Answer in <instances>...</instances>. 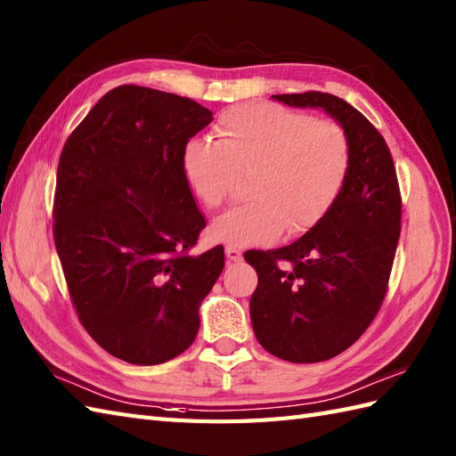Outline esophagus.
Instances as JSON below:
<instances>
[{"instance_id":"1","label":"esophagus","mask_w":456,"mask_h":456,"mask_svg":"<svg viewBox=\"0 0 456 456\" xmlns=\"http://www.w3.org/2000/svg\"><path fill=\"white\" fill-rule=\"evenodd\" d=\"M225 254H227V258H229L231 262H240V260H242V252H240L239 248L227 247V248H225Z\"/></svg>"}]
</instances>
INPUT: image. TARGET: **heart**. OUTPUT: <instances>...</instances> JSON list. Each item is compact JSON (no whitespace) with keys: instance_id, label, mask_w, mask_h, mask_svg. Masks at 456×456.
I'll use <instances>...</instances> for the list:
<instances>
[{"instance_id":"1","label":"heart","mask_w":456,"mask_h":456,"mask_svg":"<svg viewBox=\"0 0 456 456\" xmlns=\"http://www.w3.org/2000/svg\"><path fill=\"white\" fill-rule=\"evenodd\" d=\"M217 142L192 137L180 153L190 192L217 209L248 175L250 202L225 211L209 237L227 247L270 245L281 232L311 231L340 198L352 168V143L334 120H314L278 104H239L219 114Z\"/></svg>"}]
</instances>
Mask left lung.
Returning <instances> with one entry per match:
<instances>
[{"label": "left lung", "mask_w": 456, "mask_h": 456, "mask_svg": "<svg viewBox=\"0 0 456 456\" xmlns=\"http://www.w3.org/2000/svg\"><path fill=\"white\" fill-rule=\"evenodd\" d=\"M288 107L322 109L352 143V168L334 208L301 239L250 250L258 273L250 321L260 346L291 363L336 357L373 322L388 289L400 237L402 200L385 137L330 93L272 94Z\"/></svg>", "instance_id": "left-lung-1"}]
</instances>
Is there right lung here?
Returning a JSON list of instances; mask_svg holds the SVG:
<instances>
[{
	"mask_svg": "<svg viewBox=\"0 0 456 456\" xmlns=\"http://www.w3.org/2000/svg\"><path fill=\"white\" fill-rule=\"evenodd\" d=\"M214 114L188 97L120 85L63 145L54 242L79 322L132 365L184 352L225 266L224 247L190 256L206 219L180 153Z\"/></svg>",
	"mask_w": 456,
	"mask_h": 456,
	"instance_id": "right-lung-1",
	"label": "right lung"
}]
</instances>
